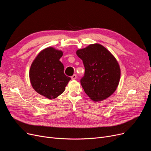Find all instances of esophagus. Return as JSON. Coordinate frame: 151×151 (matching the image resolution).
Wrapping results in <instances>:
<instances>
[{
	"instance_id": "obj_1",
	"label": "esophagus",
	"mask_w": 151,
	"mask_h": 151,
	"mask_svg": "<svg viewBox=\"0 0 151 151\" xmlns=\"http://www.w3.org/2000/svg\"><path fill=\"white\" fill-rule=\"evenodd\" d=\"M71 80H76V75H73L71 77Z\"/></svg>"
}]
</instances>
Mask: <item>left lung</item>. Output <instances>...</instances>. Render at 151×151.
<instances>
[{"label": "left lung", "mask_w": 151, "mask_h": 151, "mask_svg": "<svg viewBox=\"0 0 151 151\" xmlns=\"http://www.w3.org/2000/svg\"><path fill=\"white\" fill-rule=\"evenodd\" d=\"M76 54L85 68L84 76L80 81L85 93L94 101L111 96L121 77L120 67L114 55L99 43L78 50Z\"/></svg>", "instance_id": "obj_1"}]
</instances>
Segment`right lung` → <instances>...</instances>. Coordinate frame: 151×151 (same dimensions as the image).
Segmentation results:
<instances>
[{
    "label": "right lung",
    "mask_w": 151,
    "mask_h": 151,
    "mask_svg": "<svg viewBox=\"0 0 151 151\" xmlns=\"http://www.w3.org/2000/svg\"><path fill=\"white\" fill-rule=\"evenodd\" d=\"M63 52L52 47L43 50L30 66L29 78L34 89L39 94L54 99L64 92L71 78L63 73L64 67L59 60Z\"/></svg>",
    "instance_id": "right-lung-1"
}]
</instances>
